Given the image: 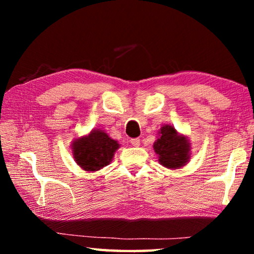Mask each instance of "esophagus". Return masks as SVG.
<instances>
[{"mask_svg":"<svg viewBox=\"0 0 254 254\" xmlns=\"http://www.w3.org/2000/svg\"><path fill=\"white\" fill-rule=\"evenodd\" d=\"M131 144L133 145V147H139L140 139H131Z\"/></svg>","mask_w":254,"mask_h":254,"instance_id":"esophagus-1","label":"esophagus"}]
</instances>
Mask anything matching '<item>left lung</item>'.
<instances>
[{"label": "left lung", "instance_id": "1", "mask_svg": "<svg viewBox=\"0 0 254 254\" xmlns=\"http://www.w3.org/2000/svg\"><path fill=\"white\" fill-rule=\"evenodd\" d=\"M158 134L153 149L158 154L160 165L168 169H179L186 166L191 157V147L188 137L180 134L169 124L163 126Z\"/></svg>", "mask_w": 254, "mask_h": 254}]
</instances>
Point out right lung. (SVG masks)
<instances>
[{
	"mask_svg": "<svg viewBox=\"0 0 254 254\" xmlns=\"http://www.w3.org/2000/svg\"><path fill=\"white\" fill-rule=\"evenodd\" d=\"M120 148L118 141L111 139L105 131L96 128L87 135L75 139L71 151L76 161L85 171H98L110 165L114 153Z\"/></svg>",
	"mask_w": 254,
	"mask_h": 254,
	"instance_id": "add662e5",
	"label": "right lung"
}]
</instances>
